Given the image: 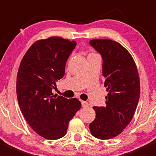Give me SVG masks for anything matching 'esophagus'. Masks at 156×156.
<instances>
[{
	"mask_svg": "<svg viewBox=\"0 0 156 156\" xmlns=\"http://www.w3.org/2000/svg\"><path fill=\"white\" fill-rule=\"evenodd\" d=\"M81 106H82V107L86 108L88 106V103L85 101H81Z\"/></svg>",
	"mask_w": 156,
	"mask_h": 156,
	"instance_id": "1",
	"label": "esophagus"
}]
</instances>
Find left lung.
Masks as SVG:
<instances>
[{"label": "left lung", "mask_w": 156, "mask_h": 156, "mask_svg": "<svg viewBox=\"0 0 156 156\" xmlns=\"http://www.w3.org/2000/svg\"><path fill=\"white\" fill-rule=\"evenodd\" d=\"M90 44L102 56L106 106H94L96 119L90 124L91 134L108 140L120 134L133 119L140 93L138 71L131 55L118 42L94 39Z\"/></svg>", "instance_id": "1"}]
</instances>
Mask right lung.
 Returning a JSON list of instances; mask_svg holds the SVG:
<instances>
[{
    "instance_id": "obj_1",
    "label": "right lung",
    "mask_w": 156,
    "mask_h": 156,
    "mask_svg": "<svg viewBox=\"0 0 156 156\" xmlns=\"http://www.w3.org/2000/svg\"><path fill=\"white\" fill-rule=\"evenodd\" d=\"M76 44L59 37L37 41L19 68L16 94L20 110L31 128L46 139L65 136L69 121L81 108L78 99L52 93L56 81L63 78L66 61Z\"/></svg>"
}]
</instances>
